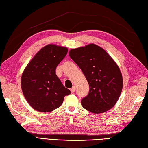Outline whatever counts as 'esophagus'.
Segmentation results:
<instances>
[{
  "mask_svg": "<svg viewBox=\"0 0 148 148\" xmlns=\"http://www.w3.org/2000/svg\"><path fill=\"white\" fill-rule=\"evenodd\" d=\"M76 86H74L71 89V92L72 93H74V92H75V90H76Z\"/></svg>",
  "mask_w": 148,
  "mask_h": 148,
  "instance_id": "34e87169",
  "label": "esophagus"
}]
</instances>
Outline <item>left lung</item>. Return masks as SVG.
Returning <instances> with one entry per match:
<instances>
[{"label":"left lung","instance_id":"left-lung-1","mask_svg":"<svg viewBox=\"0 0 148 148\" xmlns=\"http://www.w3.org/2000/svg\"><path fill=\"white\" fill-rule=\"evenodd\" d=\"M69 56L82 71L89 84V93L81 100L87 111L99 114L118 102L123 88L120 69L106 50L95 44L71 49Z\"/></svg>","mask_w":148,"mask_h":148}]
</instances>
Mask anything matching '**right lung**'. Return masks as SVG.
<instances>
[{
    "instance_id": "obj_1",
    "label": "right lung",
    "mask_w": 148,
    "mask_h": 148,
    "mask_svg": "<svg viewBox=\"0 0 148 148\" xmlns=\"http://www.w3.org/2000/svg\"><path fill=\"white\" fill-rule=\"evenodd\" d=\"M67 51L66 47L49 44L40 49L25 68L21 90L29 104L36 111H53L62 104L64 97L71 93L55 72Z\"/></svg>"
}]
</instances>
